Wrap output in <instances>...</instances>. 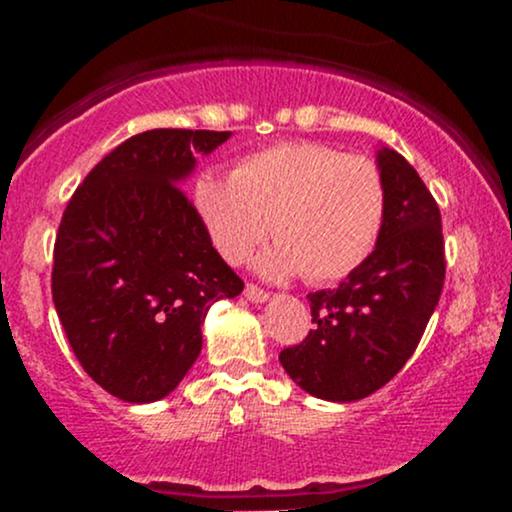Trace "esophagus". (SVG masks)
<instances>
[{"instance_id":"esophagus-1","label":"esophagus","mask_w":512,"mask_h":512,"mask_svg":"<svg viewBox=\"0 0 512 512\" xmlns=\"http://www.w3.org/2000/svg\"><path fill=\"white\" fill-rule=\"evenodd\" d=\"M245 298H248V301H252V303H267L269 301V293L262 291V289H257L255 284H248V286H245Z\"/></svg>"}]
</instances>
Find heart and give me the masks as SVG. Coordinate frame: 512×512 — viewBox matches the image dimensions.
<instances>
[{"label":"heart","mask_w":512,"mask_h":512,"mask_svg":"<svg viewBox=\"0 0 512 512\" xmlns=\"http://www.w3.org/2000/svg\"><path fill=\"white\" fill-rule=\"evenodd\" d=\"M192 207L216 252L240 264L257 257L267 279L305 274L327 284L356 272L378 243L385 185L378 166L317 142H284L243 156L231 175L204 170L192 182Z\"/></svg>","instance_id":"heart-1"}]
</instances>
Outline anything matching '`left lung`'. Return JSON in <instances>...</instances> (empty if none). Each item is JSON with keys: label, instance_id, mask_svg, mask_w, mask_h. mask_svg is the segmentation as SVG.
Wrapping results in <instances>:
<instances>
[{"label": "left lung", "instance_id": "8db88e82", "mask_svg": "<svg viewBox=\"0 0 512 512\" xmlns=\"http://www.w3.org/2000/svg\"><path fill=\"white\" fill-rule=\"evenodd\" d=\"M385 219L368 260L337 289L310 293L315 330L279 354L301 390L327 402L373 395L414 354L445 279L436 199L407 158L378 146Z\"/></svg>", "mask_w": 512, "mask_h": 512}]
</instances>
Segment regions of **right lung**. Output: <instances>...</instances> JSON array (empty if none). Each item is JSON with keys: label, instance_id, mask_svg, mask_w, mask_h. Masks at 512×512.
<instances>
[{"label": "right lung", "instance_id": "obj_1", "mask_svg": "<svg viewBox=\"0 0 512 512\" xmlns=\"http://www.w3.org/2000/svg\"><path fill=\"white\" fill-rule=\"evenodd\" d=\"M226 139L209 129L134 134L64 209L52 301L81 366L122 402L168 397L202 351L211 305L243 291L180 190L197 156Z\"/></svg>", "mask_w": 512, "mask_h": 512}]
</instances>
